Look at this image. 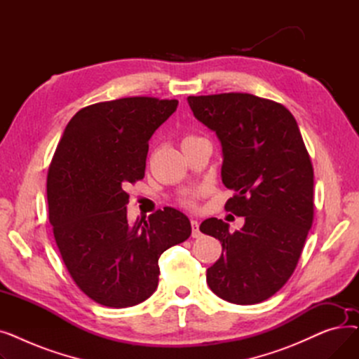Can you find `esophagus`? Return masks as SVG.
<instances>
[{
	"label": "esophagus",
	"mask_w": 359,
	"mask_h": 359,
	"mask_svg": "<svg viewBox=\"0 0 359 359\" xmlns=\"http://www.w3.org/2000/svg\"><path fill=\"white\" fill-rule=\"evenodd\" d=\"M191 225H192V237L196 238L201 236V231H199V222L196 219H192L191 221Z\"/></svg>",
	"instance_id": "1"
}]
</instances>
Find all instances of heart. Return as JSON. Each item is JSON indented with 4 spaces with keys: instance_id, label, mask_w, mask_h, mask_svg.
<instances>
[{
    "instance_id": "1",
    "label": "heart",
    "mask_w": 359,
    "mask_h": 359,
    "mask_svg": "<svg viewBox=\"0 0 359 359\" xmlns=\"http://www.w3.org/2000/svg\"><path fill=\"white\" fill-rule=\"evenodd\" d=\"M182 203H184V205H187V206H192L194 205V201H192V198H183L182 199Z\"/></svg>"
}]
</instances>
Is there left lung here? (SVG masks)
I'll return each mask as SVG.
<instances>
[{"instance_id": "left-lung-1", "label": "left lung", "mask_w": 359, "mask_h": 359, "mask_svg": "<svg viewBox=\"0 0 359 359\" xmlns=\"http://www.w3.org/2000/svg\"><path fill=\"white\" fill-rule=\"evenodd\" d=\"M187 103L221 141L222 183L236 192L225 210L244 217L234 233L222 219L201 224L222 246L206 282L229 303H262L285 285L311 229L314 173L307 148L280 103L249 93L189 96Z\"/></svg>"}]
</instances>
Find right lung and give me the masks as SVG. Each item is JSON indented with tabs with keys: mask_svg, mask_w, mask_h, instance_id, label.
<instances>
[{
	"mask_svg": "<svg viewBox=\"0 0 359 359\" xmlns=\"http://www.w3.org/2000/svg\"><path fill=\"white\" fill-rule=\"evenodd\" d=\"M177 100L125 97L90 104L68 122L48 172L49 221L65 266L96 303L125 309L153 295L158 259L192 233L175 208L130 225L125 187L144 179L148 141Z\"/></svg>",
	"mask_w": 359,
	"mask_h": 359,
	"instance_id": "obj_1",
	"label": "right lung"
}]
</instances>
